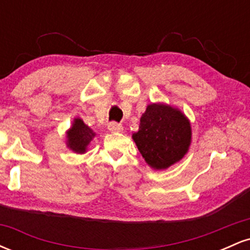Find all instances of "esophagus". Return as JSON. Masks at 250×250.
Returning <instances> with one entry per match:
<instances>
[{
	"instance_id": "esophagus-1",
	"label": "esophagus",
	"mask_w": 250,
	"mask_h": 250,
	"mask_svg": "<svg viewBox=\"0 0 250 250\" xmlns=\"http://www.w3.org/2000/svg\"><path fill=\"white\" fill-rule=\"evenodd\" d=\"M108 129L111 131V133H120V131L123 130L122 125L117 122H110L108 125Z\"/></svg>"
}]
</instances>
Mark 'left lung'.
<instances>
[{
	"instance_id": "1",
	"label": "left lung",
	"mask_w": 250,
	"mask_h": 250,
	"mask_svg": "<svg viewBox=\"0 0 250 250\" xmlns=\"http://www.w3.org/2000/svg\"><path fill=\"white\" fill-rule=\"evenodd\" d=\"M133 139L150 167L166 169L187 153L191 139L190 123L177 109L149 104Z\"/></svg>"
}]
</instances>
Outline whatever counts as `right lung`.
<instances>
[{
  "instance_id": "right-lung-1",
  "label": "right lung",
  "mask_w": 250,
  "mask_h": 250,
  "mask_svg": "<svg viewBox=\"0 0 250 250\" xmlns=\"http://www.w3.org/2000/svg\"><path fill=\"white\" fill-rule=\"evenodd\" d=\"M95 136V133L81 119H75L73 127L68 131V146L76 153H84L89 142Z\"/></svg>"
}]
</instances>
